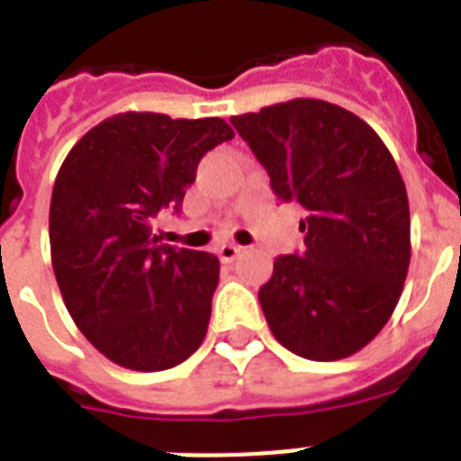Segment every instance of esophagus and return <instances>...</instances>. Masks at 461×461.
<instances>
[{
	"label": "esophagus",
	"mask_w": 461,
	"mask_h": 461,
	"mask_svg": "<svg viewBox=\"0 0 461 461\" xmlns=\"http://www.w3.org/2000/svg\"><path fill=\"white\" fill-rule=\"evenodd\" d=\"M239 253H241V246H237V243H222V246H218V256L222 263L237 260Z\"/></svg>",
	"instance_id": "1"
}]
</instances>
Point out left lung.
Wrapping results in <instances>:
<instances>
[{"mask_svg": "<svg viewBox=\"0 0 461 461\" xmlns=\"http://www.w3.org/2000/svg\"><path fill=\"white\" fill-rule=\"evenodd\" d=\"M282 203H298L301 256H279L260 286L269 331L305 360L350 357L391 320L405 284L410 201L381 137L321 99L231 118Z\"/></svg>", "mask_w": 461, "mask_h": 461, "instance_id": "8db88e82", "label": "left lung"}]
</instances>
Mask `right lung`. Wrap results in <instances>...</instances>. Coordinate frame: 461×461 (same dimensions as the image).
Instances as JSON below:
<instances>
[{"label": "right lung", "instance_id": "1", "mask_svg": "<svg viewBox=\"0 0 461 461\" xmlns=\"http://www.w3.org/2000/svg\"><path fill=\"white\" fill-rule=\"evenodd\" d=\"M231 137L222 118L127 111L63 160L49 205L51 267L77 329L115 365L163 372L203 343L220 260L156 243L151 220L182 208L198 160Z\"/></svg>", "mask_w": 461, "mask_h": 461}]
</instances>
